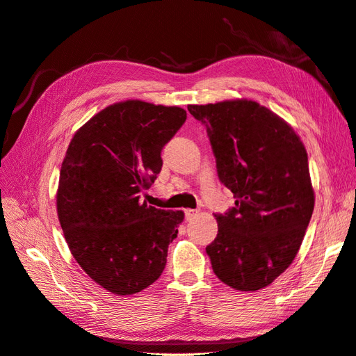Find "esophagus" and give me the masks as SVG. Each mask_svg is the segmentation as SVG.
Here are the masks:
<instances>
[{
    "label": "esophagus",
    "instance_id": "obj_1",
    "mask_svg": "<svg viewBox=\"0 0 356 356\" xmlns=\"http://www.w3.org/2000/svg\"><path fill=\"white\" fill-rule=\"evenodd\" d=\"M184 212H186V220H187V221L193 220V218H195L196 215L199 213V211H197V209H186Z\"/></svg>",
    "mask_w": 356,
    "mask_h": 356
}]
</instances>
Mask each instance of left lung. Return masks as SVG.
<instances>
[{"instance_id": "1", "label": "left lung", "mask_w": 356, "mask_h": 356, "mask_svg": "<svg viewBox=\"0 0 356 356\" xmlns=\"http://www.w3.org/2000/svg\"><path fill=\"white\" fill-rule=\"evenodd\" d=\"M207 126L218 177L236 197L215 213L212 270L239 291L270 285L296 258L315 207L306 148L282 117L250 99L188 105Z\"/></svg>"}]
</instances>
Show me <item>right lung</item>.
I'll return each mask as SVG.
<instances>
[{"mask_svg": "<svg viewBox=\"0 0 356 356\" xmlns=\"http://www.w3.org/2000/svg\"><path fill=\"white\" fill-rule=\"evenodd\" d=\"M187 118L179 106L115 102L74 134L62 161L56 209L75 261L106 291L131 296L156 282L182 211L139 200L160 153Z\"/></svg>", "mask_w": 356, "mask_h": 356, "instance_id": "right-lung-1", "label": "right lung"}]
</instances>
